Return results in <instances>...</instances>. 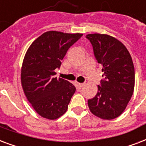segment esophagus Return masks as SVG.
<instances>
[{
    "label": "esophagus",
    "mask_w": 146,
    "mask_h": 146,
    "mask_svg": "<svg viewBox=\"0 0 146 146\" xmlns=\"http://www.w3.org/2000/svg\"><path fill=\"white\" fill-rule=\"evenodd\" d=\"M77 86H78V88H79V89H82V88H83V86H85V83H78Z\"/></svg>",
    "instance_id": "obj_1"
}]
</instances>
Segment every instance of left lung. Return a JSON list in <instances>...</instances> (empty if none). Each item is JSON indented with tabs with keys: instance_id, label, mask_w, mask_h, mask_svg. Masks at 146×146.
Here are the masks:
<instances>
[{
	"instance_id": "left-lung-1",
	"label": "left lung",
	"mask_w": 146,
	"mask_h": 146,
	"mask_svg": "<svg viewBox=\"0 0 146 146\" xmlns=\"http://www.w3.org/2000/svg\"><path fill=\"white\" fill-rule=\"evenodd\" d=\"M86 37L93 46L96 60L103 66V80L96 95L88 100L91 113L103 119L119 116L134 91L135 69L130 53L117 39L93 33Z\"/></svg>"
}]
</instances>
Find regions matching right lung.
<instances>
[{
    "label": "right lung",
    "mask_w": 146,
    "mask_h": 146,
    "mask_svg": "<svg viewBox=\"0 0 146 146\" xmlns=\"http://www.w3.org/2000/svg\"><path fill=\"white\" fill-rule=\"evenodd\" d=\"M82 33L48 31L33 41L24 56L21 84L27 98L36 113L48 119L63 115L76 91L69 81L54 76L61 60Z\"/></svg>",
    "instance_id": "right-lung-1"
}]
</instances>
